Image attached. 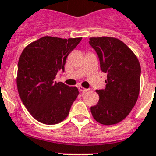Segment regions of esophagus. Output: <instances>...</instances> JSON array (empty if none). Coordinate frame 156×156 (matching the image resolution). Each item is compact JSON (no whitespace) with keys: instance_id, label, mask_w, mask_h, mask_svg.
I'll use <instances>...</instances> for the list:
<instances>
[{"instance_id":"obj_1","label":"esophagus","mask_w":156,"mask_h":156,"mask_svg":"<svg viewBox=\"0 0 156 156\" xmlns=\"http://www.w3.org/2000/svg\"><path fill=\"white\" fill-rule=\"evenodd\" d=\"M78 90H79V91L82 93H85L87 92V91H88L89 90V89H86V88L83 87H78Z\"/></svg>"}]
</instances>
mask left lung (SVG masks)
Listing matches in <instances>:
<instances>
[{"instance_id": "left-lung-1", "label": "left lung", "mask_w": 156, "mask_h": 156, "mask_svg": "<svg viewBox=\"0 0 156 156\" xmlns=\"http://www.w3.org/2000/svg\"><path fill=\"white\" fill-rule=\"evenodd\" d=\"M89 44L99 56L101 70L107 73L106 87L96 90L100 100L90 107V112L99 123L117 124L128 116L138 100L140 64L132 50L118 39L93 37Z\"/></svg>"}]
</instances>
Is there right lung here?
Wrapping results in <instances>:
<instances>
[{
	"label": "right lung",
	"mask_w": 156,
	"mask_h": 156,
	"mask_svg": "<svg viewBox=\"0 0 156 156\" xmlns=\"http://www.w3.org/2000/svg\"><path fill=\"white\" fill-rule=\"evenodd\" d=\"M81 40L44 36L27 45L21 54L17 75L18 94L28 112L41 123L61 122L78 97L76 87L54 79L58 71L65 70L67 56Z\"/></svg>",
	"instance_id": "add662e5"
}]
</instances>
